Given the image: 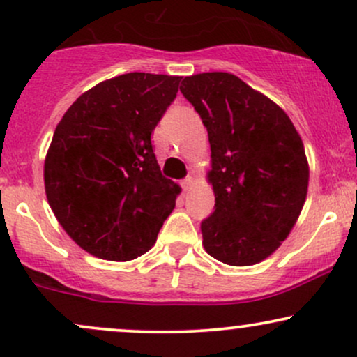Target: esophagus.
I'll use <instances>...</instances> for the list:
<instances>
[{
	"mask_svg": "<svg viewBox=\"0 0 357 357\" xmlns=\"http://www.w3.org/2000/svg\"><path fill=\"white\" fill-rule=\"evenodd\" d=\"M192 184H195V178H192V176H188V178H184L181 181V188L184 191H188Z\"/></svg>",
	"mask_w": 357,
	"mask_h": 357,
	"instance_id": "1",
	"label": "esophagus"
}]
</instances>
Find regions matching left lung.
I'll list each match as a JSON object with an SVG mask.
<instances>
[{"label":"left lung","mask_w":357,"mask_h":357,"mask_svg":"<svg viewBox=\"0 0 357 357\" xmlns=\"http://www.w3.org/2000/svg\"><path fill=\"white\" fill-rule=\"evenodd\" d=\"M181 93L211 146L215 210L202 221L204 250L245 267L272 255L304 206L309 165L289 116L233 73L186 77Z\"/></svg>","instance_id":"left-lung-1"}]
</instances>
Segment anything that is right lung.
I'll list each match as a JSON object with an SVG mask.
<instances>
[{
  "instance_id": "obj_1",
  "label": "right lung",
  "mask_w": 357,
  "mask_h": 357,
  "mask_svg": "<svg viewBox=\"0 0 357 357\" xmlns=\"http://www.w3.org/2000/svg\"><path fill=\"white\" fill-rule=\"evenodd\" d=\"M181 77L132 72L100 82L70 105L45 159L59 223L85 252L127 261L146 253L179 186L162 176L151 134Z\"/></svg>"
}]
</instances>
